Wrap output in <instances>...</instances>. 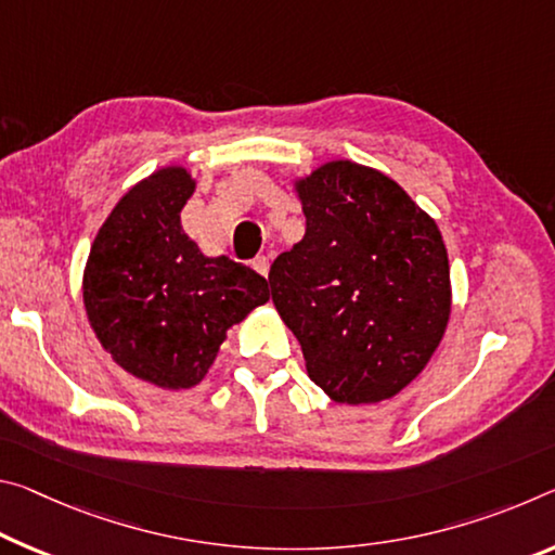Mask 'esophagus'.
Masks as SVG:
<instances>
[{
  "label": "esophagus",
  "instance_id": "34e87169",
  "mask_svg": "<svg viewBox=\"0 0 555 555\" xmlns=\"http://www.w3.org/2000/svg\"><path fill=\"white\" fill-rule=\"evenodd\" d=\"M251 267L257 269L261 276H269V257H257L251 261Z\"/></svg>",
  "mask_w": 555,
  "mask_h": 555
}]
</instances>
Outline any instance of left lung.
<instances>
[{"mask_svg": "<svg viewBox=\"0 0 555 555\" xmlns=\"http://www.w3.org/2000/svg\"><path fill=\"white\" fill-rule=\"evenodd\" d=\"M304 240L271 263L281 319L306 371L336 402L398 395L450 321V261L435 219L388 175L325 163L296 184Z\"/></svg>", "mask_w": 555, "mask_h": 555, "instance_id": "8db88e82", "label": "left lung"}]
</instances>
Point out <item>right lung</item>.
I'll return each instance as SVG.
<instances>
[{"label":"right lung","instance_id":"obj_1","mask_svg":"<svg viewBox=\"0 0 555 555\" xmlns=\"http://www.w3.org/2000/svg\"><path fill=\"white\" fill-rule=\"evenodd\" d=\"M192 192L182 167L138 182L103 222L83 271L86 313L103 348L122 371L167 390L197 385L227 328L269 301L261 274L205 257L184 234Z\"/></svg>","mask_w":555,"mask_h":555}]
</instances>
